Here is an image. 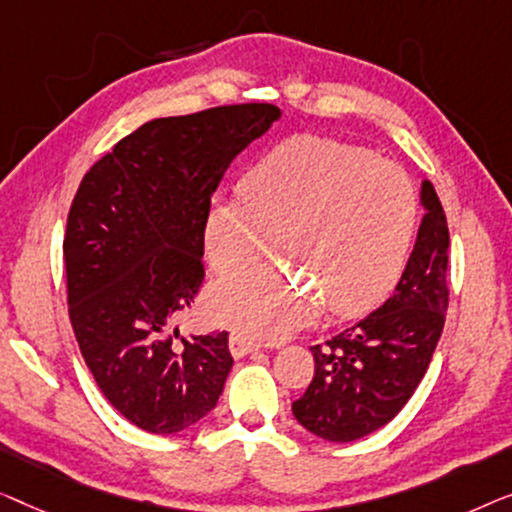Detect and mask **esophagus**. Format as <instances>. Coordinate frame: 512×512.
I'll list each match as a JSON object with an SVG mask.
<instances>
[{
  "instance_id": "esophagus-1",
  "label": "esophagus",
  "mask_w": 512,
  "mask_h": 512,
  "mask_svg": "<svg viewBox=\"0 0 512 512\" xmlns=\"http://www.w3.org/2000/svg\"><path fill=\"white\" fill-rule=\"evenodd\" d=\"M229 350H232V355L236 359H241L250 355L253 350H257V343L250 341V338H246L243 334H232L229 336Z\"/></svg>"
}]
</instances>
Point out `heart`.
<instances>
[{
	"mask_svg": "<svg viewBox=\"0 0 512 512\" xmlns=\"http://www.w3.org/2000/svg\"><path fill=\"white\" fill-rule=\"evenodd\" d=\"M415 218V187L394 162L320 136L280 143L243 174L241 197L213 199L204 250L213 271L229 273L269 253L278 236L280 255L304 278L246 269L208 292V315L276 341L311 325L325 304L334 315L355 313L394 283Z\"/></svg>",
	"mask_w": 512,
	"mask_h": 512,
	"instance_id": "b5f03b06",
	"label": "heart"
}]
</instances>
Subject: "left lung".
<instances>
[{
	"label": "left lung",
	"instance_id": "obj_1",
	"mask_svg": "<svg viewBox=\"0 0 512 512\" xmlns=\"http://www.w3.org/2000/svg\"><path fill=\"white\" fill-rule=\"evenodd\" d=\"M422 204L427 215L392 297L341 334L311 345L315 373L292 413L325 441L350 443L392 422L434 357L450 299V232L429 181L422 183Z\"/></svg>",
	"mask_w": 512,
	"mask_h": 512
}]
</instances>
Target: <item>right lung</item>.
<instances>
[{
	"label": "right lung",
	"mask_w": 512,
	"mask_h": 512,
	"mask_svg": "<svg viewBox=\"0 0 512 512\" xmlns=\"http://www.w3.org/2000/svg\"><path fill=\"white\" fill-rule=\"evenodd\" d=\"M280 118L273 104L157 118L83 176L67 215L69 320L99 390L150 434L211 413L234 359L227 331L181 336L204 285V225L229 162Z\"/></svg>",
	"instance_id": "right-lung-1"
}]
</instances>
